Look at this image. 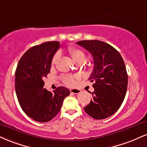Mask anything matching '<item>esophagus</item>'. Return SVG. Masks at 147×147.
Returning <instances> with one entry per match:
<instances>
[{"label":"esophagus","mask_w":147,"mask_h":147,"mask_svg":"<svg viewBox=\"0 0 147 147\" xmlns=\"http://www.w3.org/2000/svg\"><path fill=\"white\" fill-rule=\"evenodd\" d=\"M70 92L71 93H73V94H79L81 92V90H79V89H77V88H72V89H70Z\"/></svg>","instance_id":"esophagus-1"}]
</instances>
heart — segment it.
I'll return each instance as SVG.
<instances>
[{
  "label": "heart",
  "instance_id": "1",
  "mask_svg": "<svg viewBox=\"0 0 147 147\" xmlns=\"http://www.w3.org/2000/svg\"><path fill=\"white\" fill-rule=\"evenodd\" d=\"M68 52L71 57L72 61L75 63L79 62H83L85 60V54L81 49L75 48V47H70L68 48ZM58 59V55H55L52 60V64L56 63ZM77 77L72 75H65L61 77V80L64 84L68 86H72L75 83V79Z\"/></svg>",
  "mask_w": 147,
  "mask_h": 147
}]
</instances>
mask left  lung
Listing matches in <instances>:
<instances>
[{"label": "left lung", "instance_id": "obj_1", "mask_svg": "<svg viewBox=\"0 0 147 147\" xmlns=\"http://www.w3.org/2000/svg\"><path fill=\"white\" fill-rule=\"evenodd\" d=\"M92 55L94 68L88 79L95 88L90 104L84 108L90 117L102 119L113 115L125 97L128 75L120 54L113 47L98 40L77 42Z\"/></svg>", "mask_w": 147, "mask_h": 147}]
</instances>
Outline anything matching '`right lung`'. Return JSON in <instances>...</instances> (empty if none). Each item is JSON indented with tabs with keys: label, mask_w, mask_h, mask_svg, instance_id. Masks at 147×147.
<instances>
[{
	"label": "right lung",
	"mask_w": 147,
	"mask_h": 147,
	"mask_svg": "<svg viewBox=\"0 0 147 147\" xmlns=\"http://www.w3.org/2000/svg\"><path fill=\"white\" fill-rule=\"evenodd\" d=\"M59 41H49L30 48L22 56L15 72V89L22 110L34 120L49 122L59 113L70 90L58 87L53 92L43 88V78L50 71Z\"/></svg>",
	"instance_id": "right-lung-1"
}]
</instances>
